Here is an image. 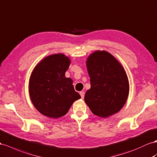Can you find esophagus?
<instances>
[{"label":"esophagus","mask_w":157,"mask_h":157,"mask_svg":"<svg viewBox=\"0 0 157 157\" xmlns=\"http://www.w3.org/2000/svg\"><path fill=\"white\" fill-rule=\"evenodd\" d=\"M80 96H81V98L83 99L84 98V92H80Z\"/></svg>","instance_id":"obj_1"}]
</instances>
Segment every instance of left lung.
<instances>
[{
	"mask_svg": "<svg viewBox=\"0 0 157 157\" xmlns=\"http://www.w3.org/2000/svg\"><path fill=\"white\" fill-rule=\"evenodd\" d=\"M86 66L90 88L85 102L96 116L108 117L124 106L129 94V82L120 63L107 52H97L88 57Z\"/></svg>",
	"mask_w": 157,
	"mask_h": 157,
	"instance_id": "8db88e82",
	"label": "left lung"
}]
</instances>
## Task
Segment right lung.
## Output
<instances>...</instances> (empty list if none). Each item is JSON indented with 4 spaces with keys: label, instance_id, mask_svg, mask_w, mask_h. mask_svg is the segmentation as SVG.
<instances>
[{
    "label": "right lung",
    "instance_id": "right-lung-1",
    "mask_svg": "<svg viewBox=\"0 0 157 157\" xmlns=\"http://www.w3.org/2000/svg\"><path fill=\"white\" fill-rule=\"evenodd\" d=\"M69 65L70 59L65 55L55 54L43 59L32 72L29 96L35 108L45 116H63L74 101L80 98L73 80L65 76Z\"/></svg>",
    "mask_w": 157,
    "mask_h": 157
}]
</instances>
